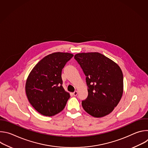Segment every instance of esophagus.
Returning <instances> with one entry per match:
<instances>
[{
	"label": "esophagus",
	"mask_w": 148,
	"mask_h": 148,
	"mask_svg": "<svg viewBox=\"0 0 148 148\" xmlns=\"http://www.w3.org/2000/svg\"><path fill=\"white\" fill-rule=\"evenodd\" d=\"M73 94L74 96H77V95H78V91H75L73 93Z\"/></svg>",
	"instance_id": "34e87169"
}]
</instances>
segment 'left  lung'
Returning <instances> with one entry per match:
<instances>
[{
	"mask_svg": "<svg viewBox=\"0 0 148 148\" xmlns=\"http://www.w3.org/2000/svg\"><path fill=\"white\" fill-rule=\"evenodd\" d=\"M74 58L86 76L88 94L82 101L84 110L96 118L108 115L117 106L123 94L121 69L99 53H78Z\"/></svg>",
	"mask_w": 148,
	"mask_h": 148,
	"instance_id": "1",
	"label": "left lung"
}]
</instances>
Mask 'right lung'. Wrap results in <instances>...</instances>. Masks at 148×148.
I'll list each match as a JSON object with an SVG mask.
<instances>
[{
	"label": "right lung",
	"instance_id": "right-lung-1",
	"mask_svg": "<svg viewBox=\"0 0 148 148\" xmlns=\"http://www.w3.org/2000/svg\"><path fill=\"white\" fill-rule=\"evenodd\" d=\"M73 57L68 53H54L41 59L30 72L26 83V95L41 115L51 116L64 108L70 95L62 87L61 72Z\"/></svg>",
	"mask_w": 148,
	"mask_h": 148
}]
</instances>
